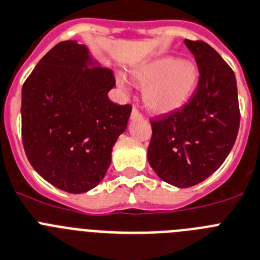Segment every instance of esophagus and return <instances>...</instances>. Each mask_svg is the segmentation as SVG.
<instances>
[{
    "mask_svg": "<svg viewBox=\"0 0 260 260\" xmlns=\"http://www.w3.org/2000/svg\"><path fill=\"white\" fill-rule=\"evenodd\" d=\"M131 119H132V120H139V119H143V114H141V112H140L136 107H133L132 114H131Z\"/></svg>",
    "mask_w": 260,
    "mask_h": 260,
    "instance_id": "34e87169",
    "label": "esophagus"
}]
</instances>
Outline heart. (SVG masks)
<instances>
[{
    "instance_id": "1",
    "label": "heart",
    "mask_w": 260,
    "mask_h": 260,
    "mask_svg": "<svg viewBox=\"0 0 260 260\" xmlns=\"http://www.w3.org/2000/svg\"><path fill=\"white\" fill-rule=\"evenodd\" d=\"M132 77L143 87L146 107L157 114L178 110L186 105L199 83V69L193 61L162 56L132 69ZM117 82L125 86V78L117 76Z\"/></svg>"
}]
</instances>
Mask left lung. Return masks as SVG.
<instances>
[{
	"label": "left lung",
	"mask_w": 260,
	"mask_h": 260,
	"mask_svg": "<svg viewBox=\"0 0 260 260\" xmlns=\"http://www.w3.org/2000/svg\"><path fill=\"white\" fill-rule=\"evenodd\" d=\"M199 69L189 102L150 120L148 161L164 182L179 188L211 177L226 159L239 128L237 81L232 68L203 40H184Z\"/></svg>",
	"instance_id": "left-lung-1"
}]
</instances>
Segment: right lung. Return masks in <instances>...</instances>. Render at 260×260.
<instances>
[{
	"mask_svg": "<svg viewBox=\"0 0 260 260\" xmlns=\"http://www.w3.org/2000/svg\"><path fill=\"white\" fill-rule=\"evenodd\" d=\"M114 74L76 40L58 43L22 87V141L31 166L57 188L82 193L105 178L131 105L108 99Z\"/></svg>",
	"mask_w": 260,
	"mask_h": 260,
	"instance_id": "obj_1",
	"label": "right lung"
}]
</instances>
